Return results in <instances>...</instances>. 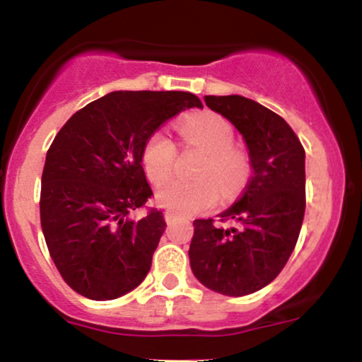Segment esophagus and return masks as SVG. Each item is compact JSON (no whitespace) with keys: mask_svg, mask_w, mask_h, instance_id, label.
Masks as SVG:
<instances>
[{"mask_svg":"<svg viewBox=\"0 0 362 362\" xmlns=\"http://www.w3.org/2000/svg\"><path fill=\"white\" fill-rule=\"evenodd\" d=\"M163 216H165V219H167V221H173V219L178 218V214L173 213V211H170V209L165 211Z\"/></svg>","mask_w":362,"mask_h":362,"instance_id":"1","label":"esophagus"}]
</instances>
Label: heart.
I'll list each match as a JSON object with an SVG mask.
<instances>
[{"label": "heart", "instance_id": "1", "mask_svg": "<svg viewBox=\"0 0 362 362\" xmlns=\"http://www.w3.org/2000/svg\"><path fill=\"white\" fill-rule=\"evenodd\" d=\"M180 136L190 146L204 151L197 167V180H175L160 190L158 202L177 214H195L209 209L219 197H231L247 182L250 173L248 158L233 146L235 131L226 119L218 114H195L182 120ZM177 148L163 131L149 136L141 155L144 172L155 185H163L172 178Z\"/></svg>", "mask_w": 362, "mask_h": 362}]
</instances>
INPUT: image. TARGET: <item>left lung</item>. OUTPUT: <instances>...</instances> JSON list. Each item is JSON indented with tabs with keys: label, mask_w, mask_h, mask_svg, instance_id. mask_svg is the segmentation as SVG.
<instances>
[{
	"label": "left lung",
	"mask_w": 362,
	"mask_h": 362,
	"mask_svg": "<svg viewBox=\"0 0 362 362\" xmlns=\"http://www.w3.org/2000/svg\"><path fill=\"white\" fill-rule=\"evenodd\" d=\"M243 136L252 177L242 197L213 219H195L190 269L206 288L245 296L276 279L296 247L305 216V149L284 119L240 95L204 97Z\"/></svg>",
	"instance_id": "left-lung-1"
}]
</instances>
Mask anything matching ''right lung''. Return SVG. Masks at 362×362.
<instances>
[{"mask_svg": "<svg viewBox=\"0 0 362 362\" xmlns=\"http://www.w3.org/2000/svg\"><path fill=\"white\" fill-rule=\"evenodd\" d=\"M201 100L187 91H112L78 110L54 138L42 172L40 224L71 289L109 301L138 288L167 223L151 209L141 155L161 124Z\"/></svg>", "mask_w": 362, "mask_h": 362, "instance_id": "1", "label": "right lung"}]
</instances>
